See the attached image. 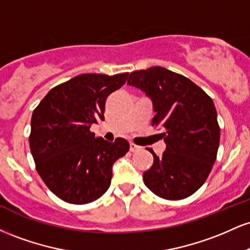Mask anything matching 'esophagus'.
<instances>
[{"mask_svg": "<svg viewBox=\"0 0 250 250\" xmlns=\"http://www.w3.org/2000/svg\"><path fill=\"white\" fill-rule=\"evenodd\" d=\"M140 150H142V147L134 145V143H130V151H133V153H136V151H140Z\"/></svg>", "mask_w": 250, "mask_h": 250, "instance_id": "obj_1", "label": "esophagus"}]
</instances>
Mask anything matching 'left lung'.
<instances>
[{
    "label": "left lung",
    "mask_w": 250,
    "mask_h": 250,
    "mask_svg": "<svg viewBox=\"0 0 250 250\" xmlns=\"http://www.w3.org/2000/svg\"><path fill=\"white\" fill-rule=\"evenodd\" d=\"M127 83L151 100V125L161 129L166 142L161 157L149 150L154 163L143 182L162 199L190 196L206 182L216 160L220 128L213 100L187 77L162 67L133 71Z\"/></svg>",
    "instance_id": "1"
}]
</instances>
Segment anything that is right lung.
Segmentation results:
<instances>
[{
	"label": "right lung",
	"mask_w": 250,
	"mask_h": 250,
	"mask_svg": "<svg viewBox=\"0 0 250 250\" xmlns=\"http://www.w3.org/2000/svg\"><path fill=\"white\" fill-rule=\"evenodd\" d=\"M127 77L81 74L50 89L33 111L29 145L36 170L65 202L84 205L101 197L113 165L129 150L125 139L108 142L90 131L93 123L104 121L105 100Z\"/></svg>",
	"instance_id": "1"
}]
</instances>
